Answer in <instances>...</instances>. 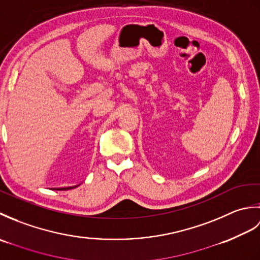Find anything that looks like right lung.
<instances>
[{"instance_id": "1", "label": "right lung", "mask_w": 260, "mask_h": 260, "mask_svg": "<svg viewBox=\"0 0 260 260\" xmlns=\"http://www.w3.org/2000/svg\"><path fill=\"white\" fill-rule=\"evenodd\" d=\"M80 184H77V185H73V186H66V187H57V189H53V190H70V189H75V187L79 186Z\"/></svg>"}]
</instances>
